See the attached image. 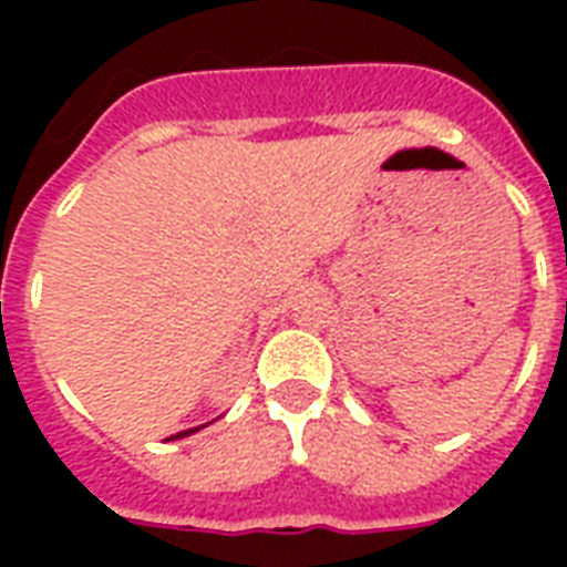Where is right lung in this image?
Instances as JSON below:
<instances>
[{"mask_svg":"<svg viewBox=\"0 0 567 567\" xmlns=\"http://www.w3.org/2000/svg\"><path fill=\"white\" fill-rule=\"evenodd\" d=\"M190 432H194V430H188V432H179V435H176V439H182V435H190Z\"/></svg>","mask_w":567,"mask_h":567,"instance_id":"obj_1","label":"right lung"}]
</instances>
